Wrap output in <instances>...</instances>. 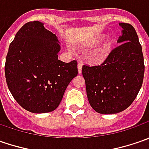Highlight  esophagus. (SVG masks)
I'll use <instances>...</instances> for the list:
<instances>
[{
	"instance_id": "1",
	"label": "esophagus",
	"mask_w": 149,
	"mask_h": 149,
	"mask_svg": "<svg viewBox=\"0 0 149 149\" xmlns=\"http://www.w3.org/2000/svg\"><path fill=\"white\" fill-rule=\"evenodd\" d=\"M77 67H78V71H79V73L80 74V73L82 72V64H81V63H79Z\"/></svg>"
}]
</instances>
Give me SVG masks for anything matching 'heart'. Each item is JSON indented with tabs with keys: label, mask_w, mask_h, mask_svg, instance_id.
Returning a JSON list of instances; mask_svg holds the SVG:
<instances>
[{
	"label": "heart",
	"mask_w": 149,
	"mask_h": 149,
	"mask_svg": "<svg viewBox=\"0 0 149 149\" xmlns=\"http://www.w3.org/2000/svg\"><path fill=\"white\" fill-rule=\"evenodd\" d=\"M102 36H98L92 40L91 42L87 44V45L91 46V45H95V44H97L100 40ZM112 45H113V40L109 38L107 39L104 43H102L100 45L95 47L92 49L89 53V59L91 62L93 63H99L100 61L104 60L107 54L109 52V50L111 49Z\"/></svg>",
	"instance_id": "obj_1"
}]
</instances>
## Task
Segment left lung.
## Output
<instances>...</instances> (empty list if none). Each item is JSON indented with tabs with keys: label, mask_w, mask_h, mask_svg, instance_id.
Returning <instances> with one entry per match:
<instances>
[{
	"label": "left lung",
	"mask_w": 149,
	"mask_h": 149,
	"mask_svg": "<svg viewBox=\"0 0 149 149\" xmlns=\"http://www.w3.org/2000/svg\"><path fill=\"white\" fill-rule=\"evenodd\" d=\"M119 26L123 28L118 40L120 45L100 65L82 68L89 104L103 114L117 113L129 107L143 80V55L136 31L128 23Z\"/></svg>",
	"instance_id": "1"
}]
</instances>
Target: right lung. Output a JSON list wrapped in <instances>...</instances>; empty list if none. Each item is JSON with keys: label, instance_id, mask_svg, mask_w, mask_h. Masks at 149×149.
I'll return each instance as SVG.
<instances>
[{"label": "right lung", "instance_id": "add662e5", "mask_svg": "<svg viewBox=\"0 0 149 149\" xmlns=\"http://www.w3.org/2000/svg\"><path fill=\"white\" fill-rule=\"evenodd\" d=\"M60 50L57 36L40 21L25 24L10 45L5 65L6 84L15 100L27 111L54 110L78 74L77 61L58 60Z\"/></svg>", "mask_w": 149, "mask_h": 149}]
</instances>
